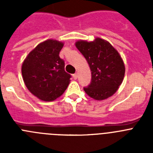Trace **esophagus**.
I'll use <instances>...</instances> for the list:
<instances>
[{
    "instance_id": "esophagus-1",
    "label": "esophagus",
    "mask_w": 153,
    "mask_h": 153,
    "mask_svg": "<svg viewBox=\"0 0 153 153\" xmlns=\"http://www.w3.org/2000/svg\"><path fill=\"white\" fill-rule=\"evenodd\" d=\"M73 77H74V79H77V77H78L77 74H76H76H74V75H73Z\"/></svg>"
}]
</instances>
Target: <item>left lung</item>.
I'll return each instance as SVG.
<instances>
[{"label":"left lung","instance_id":"left-lung-1","mask_svg":"<svg viewBox=\"0 0 153 153\" xmlns=\"http://www.w3.org/2000/svg\"><path fill=\"white\" fill-rule=\"evenodd\" d=\"M76 47L84 56L91 70L92 79L83 90L96 100H103L119 89L125 75V65L118 51L103 39L78 40Z\"/></svg>","mask_w":153,"mask_h":153}]
</instances>
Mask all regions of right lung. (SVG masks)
<instances>
[{
	"label": "right lung",
	"instance_id": "obj_1",
	"mask_svg": "<svg viewBox=\"0 0 153 153\" xmlns=\"http://www.w3.org/2000/svg\"><path fill=\"white\" fill-rule=\"evenodd\" d=\"M63 42L49 39L29 53L21 67L23 79L33 95L49 102L60 97L70 84L71 76L65 72L59 53Z\"/></svg>",
	"mask_w": 153,
	"mask_h": 153
}]
</instances>
